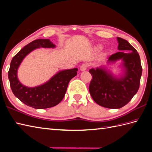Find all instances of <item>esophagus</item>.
<instances>
[{"instance_id":"obj_1","label":"esophagus","mask_w":152,"mask_h":152,"mask_svg":"<svg viewBox=\"0 0 152 152\" xmlns=\"http://www.w3.org/2000/svg\"><path fill=\"white\" fill-rule=\"evenodd\" d=\"M87 68H88V65L86 64H83L80 67V71H82V72H84V71H85V70H86Z\"/></svg>"}]
</instances>
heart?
Listing matches in <instances>:
<instances>
[{"label": "heart", "mask_w": 152, "mask_h": 152, "mask_svg": "<svg viewBox=\"0 0 152 152\" xmlns=\"http://www.w3.org/2000/svg\"><path fill=\"white\" fill-rule=\"evenodd\" d=\"M102 46L101 45V44H97V45H96V46H95L94 47V51H99V50H101L102 49ZM108 55V51H105L104 52H103V53H102L101 57H102V58H104V57H106Z\"/></svg>", "instance_id": "heart-1"}]
</instances>
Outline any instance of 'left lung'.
<instances>
[{
    "instance_id": "left-lung-1",
    "label": "left lung",
    "mask_w": 152,
    "mask_h": 152,
    "mask_svg": "<svg viewBox=\"0 0 152 152\" xmlns=\"http://www.w3.org/2000/svg\"><path fill=\"white\" fill-rule=\"evenodd\" d=\"M117 39L120 51L111 55L108 64L121 60V74L115 75L103 66L89 71L92 76L89 87L91 97L99 105L112 109L121 108L131 101L139 90L142 70L137 51L126 40Z\"/></svg>"
}]
</instances>
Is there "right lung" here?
I'll return each instance as SVG.
<instances>
[{
  "instance_id": "1",
  "label": "right lung",
  "mask_w": 152,
  "mask_h": 152,
  "mask_svg": "<svg viewBox=\"0 0 152 152\" xmlns=\"http://www.w3.org/2000/svg\"><path fill=\"white\" fill-rule=\"evenodd\" d=\"M49 39H37L25 46L13 57L8 72V79L13 94L25 104L35 109H45L57 105L63 99L69 82L77 75V68L58 72L47 82L35 87L22 84L17 77L21 62L27 55L37 48H55Z\"/></svg>"
}]
</instances>
